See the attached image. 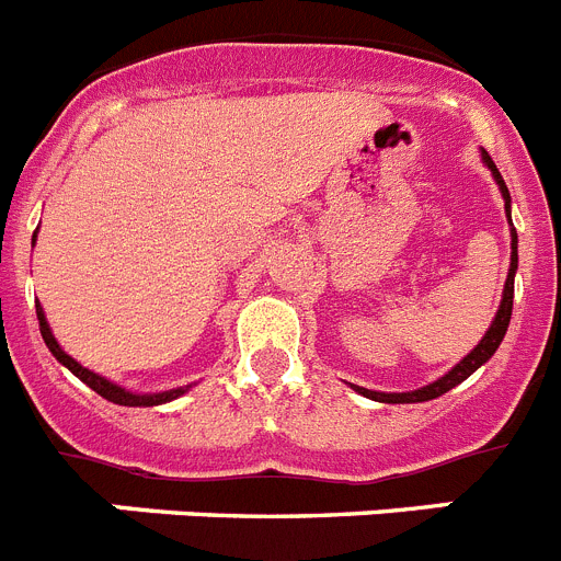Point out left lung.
Listing matches in <instances>:
<instances>
[{
    "label": "left lung",
    "mask_w": 561,
    "mask_h": 561,
    "mask_svg": "<svg viewBox=\"0 0 561 561\" xmlns=\"http://www.w3.org/2000/svg\"><path fill=\"white\" fill-rule=\"evenodd\" d=\"M480 160H483V165L492 171L494 182H497L500 193H503L505 219H508V225H512V193H508V187H505L503 176H500V171H497V165L492 162V157H489L485 151H480ZM514 275H517V230H514V225H512V266H508V275H505L500 309H497V314H494L489 331L483 334V340H480L478 345H474V348L469 351V354H466L458 365H455L453 370H447V374L440 376V379L430 381V385H424V388H419V390H408V393H381V390H368V388H359V385H351V388H354L356 393L365 396V399L381 401V404H415V401L438 399V396H444L447 390L458 388L460 381L469 379V376H472L480 365H485V362L492 359L494 351H497L500 342H503L505 331H508V323H512V306H514Z\"/></svg>",
    "instance_id": "obj_1"
}]
</instances>
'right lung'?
Masks as SVG:
<instances>
[{
	"mask_svg": "<svg viewBox=\"0 0 561 561\" xmlns=\"http://www.w3.org/2000/svg\"><path fill=\"white\" fill-rule=\"evenodd\" d=\"M33 247H36V232H33ZM36 314H38V329H42V336L44 342H47L49 354L56 356L58 362H61L64 368L72 370V374L78 376V379L83 381V385H89V388L95 390L98 396H103L106 401H114V404H123V408H157V404H165V401H173L180 399V396H185L187 390L193 388V385H182V388H171V390H160V393H134V390L123 388V385H117V381L106 379V376L95 374V370L83 368L81 362L72 359V356L67 354V351L58 345L56 334H53V329H49L47 323V314H44L42 304H36Z\"/></svg>",
	"mask_w": 561,
	"mask_h": 561,
	"instance_id": "add662e5",
	"label": "right lung"
}]
</instances>
